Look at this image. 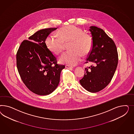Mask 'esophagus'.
<instances>
[{
  "label": "esophagus",
  "mask_w": 134,
  "mask_h": 134,
  "mask_svg": "<svg viewBox=\"0 0 134 134\" xmlns=\"http://www.w3.org/2000/svg\"><path fill=\"white\" fill-rule=\"evenodd\" d=\"M65 67H66V68H67V69H73V68L72 66H70L69 65H66Z\"/></svg>",
  "instance_id": "1"
}]
</instances>
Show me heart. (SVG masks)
<instances>
[{"instance_id": "obj_1", "label": "heart", "mask_w": 134, "mask_h": 134, "mask_svg": "<svg viewBox=\"0 0 134 134\" xmlns=\"http://www.w3.org/2000/svg\"><path fill=\"white\" fill-rule=\"evenodd\" d=\"M59 37L51 35L47 37L45 44L51 52L58 55L64 50L65 44L71 42L68 52L60 57L61 63L69 66H75L81 60L82 54L87 55L91 52L93 46L91 36L85 34L82 29L74 25L63 27L59 31Z\"/></svg>"}]
</instances>
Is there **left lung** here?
Instances as JSON below:
<instances>
[{
    "instance_id": "8db88e82",
    "label": "left lung",
    "mask_w": 134,
    "mask_h": 134,
    "mask_svg": "<svg viewBox=\"0 0 134 134\" xmlns=\"http://www.w3.org/2000/svg\"><path fill=\"white\" fill-rule=\"evenodd\" d=\"M89 31L93 40L92 48L86 63L93 64L85 68L83 77L80 82L88 91L95 93L109 84L118 64V53L115 44L102 29L91 26Z\"/></svg>"
}]
</instances>
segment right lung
Wrapping results in <instances>:
<instances>
[{"mask_svg":"<svg viewBox=\"0 0 134 134\" xmlns=\"http://www.w3.org/2000/svg\"><path fill=\"white\" fill-rule=\"evenodd\" d=\"M57 28L41 29L24 40L16 53V66L24 85L39 95L52 93L58 85L64 65H58L56 57L47 49L45 40Z\"/></svg>","mask_w":134,"mask_h":134,"instance_id":"obj_1","label":"right lung"}]
</instances>
